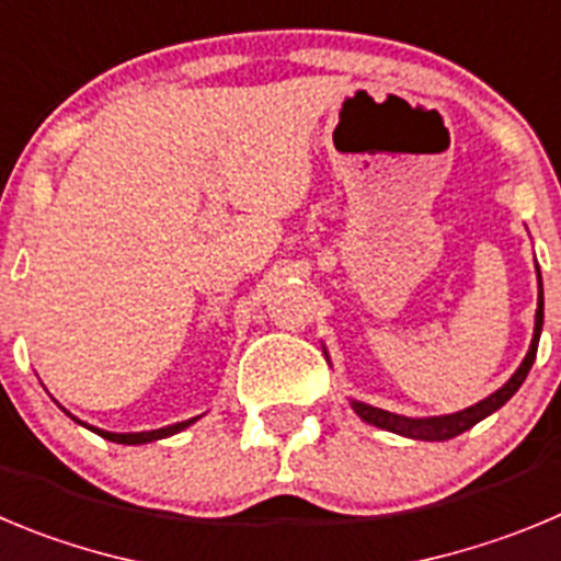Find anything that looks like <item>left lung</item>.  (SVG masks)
Instances as JSON below:
<instances>
[{
	"mask_svg": "<svg viewBox=\"0 0 561 561\" xmlns=\"http://www.w3.org/2000/svg\"><path fill=\"white\" fill-rule=\"evenodd\" d=\"M539 331H542V277H539V300H537V317H534V339L531 347H528L526 358L517 367V373L497 389L495 394H490L481 403L470 405L465 411H456V414H445V417H425V420H414V417H403V414H392V411L375 409V405L358 403L353 400V409H356L358 417L369 425H378L383 431H392V434L409 436V439H425V442H445L454 439V436L465 434L467 428H472L476 423H481L484 417H490L492 411L501 409L512 394L520 389V383L526 381L528 369H531L534 358H537V344H539Z\"/></svg>",
	"mask_w": 561,
	"mask_h": 561,
	"instance_id": "8db88e82",
	"label": "left lung"
}]
</instances>
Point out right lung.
Segmentation results:
<instances>
[{
  "label": "right lung",
  "instance_id": "add662e5",
  "mask_svg": "<svg viewBox=\"0 0 561 561\" xmlns=\"http://www.w3.org/2000/svg\"><path fill=\"white\" fill-rule=\"evenodd\" d=\"M197 420V417H194ZM194 420H186V423H174V425H167V428H158V431H141V434H111V431H100V428H89L94 431V434H100L102 439H111V442H119V445H144V442H156V439H163V436H172L178 434V431H183L186 425H192Z\"/></svg>",
  "mask_w": 561,
  "mask_h": 561
}]
</instances>
